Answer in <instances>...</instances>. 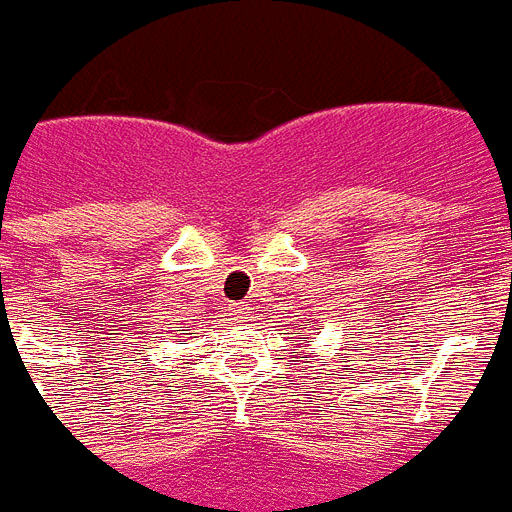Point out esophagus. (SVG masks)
<instances>
[{"label":"esophagus","instance_id":"esophagus-1","mask_svg":"<svg viewBox=\"0 0 512 512\" xmlns=\"http://www.w3.org/2000/svg\"><path fill=\"white\" fill-rule=\"evenodd\" d=\"M231 312H234L239 320H244V317L249 315V304L247 302H234V304H231Z\"/></svg>","mask_w":512,"mask_h":512}]
</instances>
